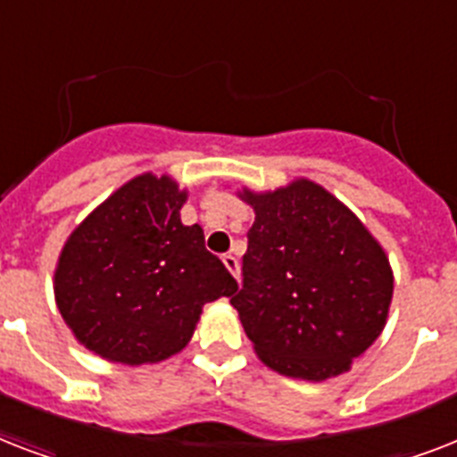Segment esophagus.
<instances>
[{"label": "esophagus", "mask_w": 457, "mask_h": 457, "mask_svg": "<svg viewBox=\"0 0 457 457\" xmlns=\"http://www.w3.org/2000/svg\"><path fill=\"white\" fill-rule=\"evenodd\" d=\"M222 263H225V268L232 272V278L239 279V261H237L235 253H225V256H222Z\"/></svg>", "instance_id": "1"}]
</instances>
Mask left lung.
Wrapping results in <instances>:
<instances>
[{"mask_svg": "<svg viewBox=\"0 0 457 457\" xmlns=\"http://www.w3.org/2000/svg\"><path fill=\"white\" fill-rule=\"evenodd\" d=\"M237 196L256 220L229 303L258 358L305 382L348 372L389 318L394 272L382 244L312 179Z\"/></svg>", "mask_w": 457, "mask_h": 457, "instance_id": "8db88e82", "label": "left lung"}]
</instances>
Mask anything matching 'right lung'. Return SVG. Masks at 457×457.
Here are the masks:
<instances>
[{
  "label": "right lung",
  "mask_w": 457,
  "mask_h": 457,
  "mask_svg": "<svg viewBox=\"0 0 457 457\" xmlns=\"http://www.w3.org/2000/svg\"><path fill=\"white\" fill-rule=\"evenodd\" d=\"M187 189L142 172L102 201L61 249L54 299L82 346L109 362L152 365L189 344L204 305L239 289L182 225Z\"/></svg>",
  "instance_id": "add662e5"
}]
</instances>
